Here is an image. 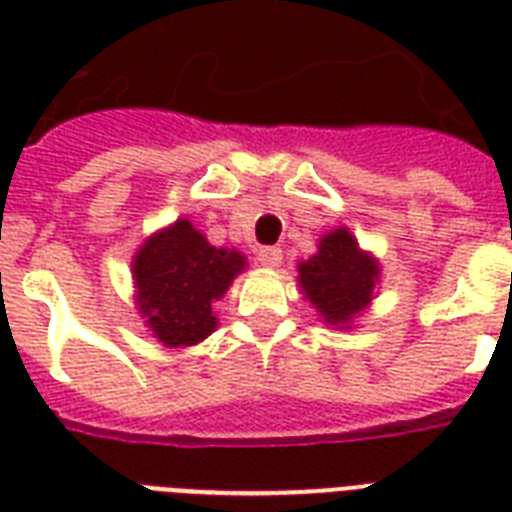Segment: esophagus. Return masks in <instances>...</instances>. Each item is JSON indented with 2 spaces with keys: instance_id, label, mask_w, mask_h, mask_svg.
I'll use <instances>...</instances> for the list:
<instances>
[{
  "instance_id": "esophagus-1",
  "label": "esophagus",
  "mask_w": 512,
  "mask_h": 512,
  "mask_svg": "<svg viewBox=\"0 0 512 512\" xmlns=\"http://www.w3.org/2000/svg\"><path fill=\"white\" fill-rule=\"evenodd\" d=\"M281 247H260L257 249V260L263 265H268V268H276V265H281Z\"/></svg>"
}]
</instances>
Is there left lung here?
Wrapping results in <instances>:
<instances>
[{
	"instance_id": "8db88e82",
	"label": "left lung",
	"mask_w": 512,
	"mask_h": 512,
	"mask_svg": "<svg viewBox=\"0 0 512 512\" xmlns=\"http://www.w3.org/2000/svg\"><path fill=\"white\" fill-rule=\"evenodd\" d=\"M377 263L358 249L356 239L345 228H337L321 239L319 255L300 263V284L324 321H345L366 308L372 297Z\"/></svg>"
}]
</instances>
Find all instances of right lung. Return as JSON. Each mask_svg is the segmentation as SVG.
Segmentation results:
<instances>
[{"instance_id":"right-lung-1","label":"right lung","mask_w":512,"mask_h":512,"mask_svg":"<svg viewBox=\"0 0 512 512\" xmlns=\"http://www.w3.org/2000/svg\"><path fill=\"white\" fill-rule=\"evenodd\" d=\"M244 268L239 252L212 247L188 220L156 233L135 257L140 313L164 345H193L215 329L212 303Z\"/></svg>"}]
</instances>
